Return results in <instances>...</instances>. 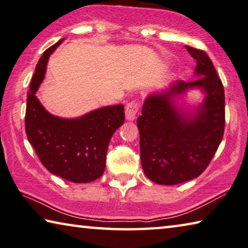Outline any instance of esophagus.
Here are the masks:
<instances>
[{
	"mask_svg": "<svg viewBox=\"0 0 248 248\" xmlns=\"http://www.w3.org/2000/svg\"><path fill=\"white\" fill-rule=\"evenodd\" d=\"M140 107V103L139 101L134 100L132 102L127 103L126 108H125V115H126V120L128 121H134L136 117L137 112H139Z\"/></svg>",
	"mask_w": 248,
	"mask_h": 248,
	"instance_id": "1",
	"label": "esophagus"
}]
</instances>
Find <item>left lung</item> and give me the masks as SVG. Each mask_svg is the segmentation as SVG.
<instances>
[{"mask_svg": "<svg viewBox=\"0 0 248 248\" xmlns=\"http://www.w3.org/2000/svg\"><path fill=\"white\" fill-rule=\"evenodd\" d=\"M186 49L197 60L199 78L176 81L167 91L149 95L137 119L141 167L148 179L159 185H178L200 176L224 134L222 81L205 51L190 46ZM193 87L206 93L204 103L192 115L178 111L172 99Z\"/></svg>", "mask_w": 248, "mask_h": 248, "instance_id": "obj_1", "label": "left lung"}]
</instances>
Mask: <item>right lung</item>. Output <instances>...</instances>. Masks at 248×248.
<instances>
[{
  "label": "right lung",
  "mask_w": 248,
  "mask_h": 248,
  "mask_svg": "<svg viewBox=\"0 0 248 248\" xmlns=\"http://www.w3.org/2000/svg\"><path fill=\"white\" fill-rule=\"evenodd\" d=\"M62 40L45 50L36 66L27 92L25 131L48 171L68 181L86 184L104 172L109 140L124 123V107H104L71 120L60 119L45 109L36 92L45 78L48 58Z\"/></svg>",
  "instance_id": "obj_1"
}]
</instances>
